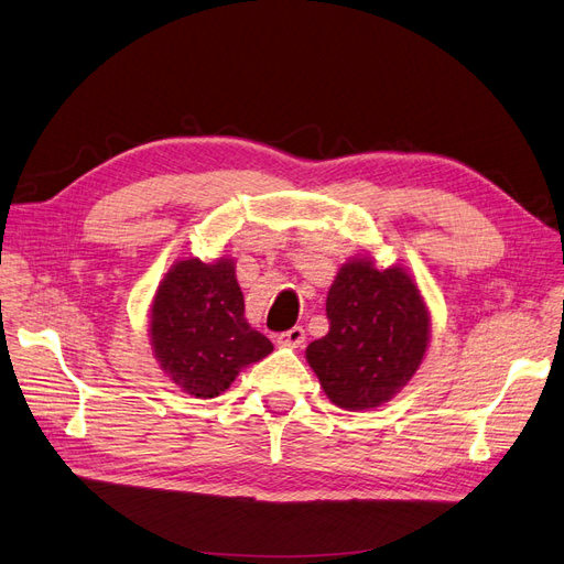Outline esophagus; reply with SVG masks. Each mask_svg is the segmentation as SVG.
<instances>
[{
  "label": "esophagus",
  "instance_id": "34e87169",
  "mask_svg": "<svg viewBox=\"0 0 564 564\" xmlns=\"http://www.w3.org/2000/svg\"><path fill=\"white\" fill-rule=\"evenodd\" d=\"M276 341L281 344V347H288V349H300V347H304V341H306L304 328H302V325H295V328H290V330L281 333V335L276 337Z\"/></svg>",
  "mask_w": 564,
  "mask_h": 564
}]
</instances>
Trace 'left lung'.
Wrapping results in <instances>:
<instances>
[{
  "label": "left lung",
  "instance_id": "obj_1",
  "mask_svg": "<svg viewBox=\"0 0 564 564\" xmlns=\"http://www.w3.org/2000/svg\"><path fill=\"white\" fill-rule=\"evenodd\" d=\"M325 314L330 330L308 344L306 362L337 408H379L420 370L431 316L403 267L377 269L372 258L341 264Z\"/></svg>",
  "mask_w": 564,
  "mask_h": 564
}]
</instances>
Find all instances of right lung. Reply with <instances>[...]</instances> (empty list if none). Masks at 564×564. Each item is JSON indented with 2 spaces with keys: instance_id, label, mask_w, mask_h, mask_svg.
I'll return each mask as SVG.
<instances>
[{
  "instance_id": "right-lung-1",
  "label": "right lung",
  "mask_w": 564,
  "mask_h": 564,
  "mask_svg": "<svg viewBox=\"0 0 564 564\" xmlns=\"http://www.w3.org/2000/svg\"><path fill=\"white\" fill-rule=\"evenodd\" d=\"M234 260L175 262L159 283L150 308V341L159 368L196 398L229 389L243 368L274 351L243 316Z\"/></svg>"
}]
</instances>
